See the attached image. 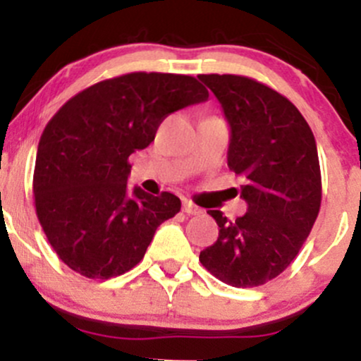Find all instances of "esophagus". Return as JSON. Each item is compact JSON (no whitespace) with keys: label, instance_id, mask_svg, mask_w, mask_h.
I'll return each mask as SVG.
<instances>
[{"label":"esophagus","instance_id":"1","mask_svg":"<svg viewBox=\"0 0 361 361\" xmlns=\"http://www.w3.org/2000/svg\"><path fill=\"white\" fill-rule=\"evenodd\" d=\"M183 212L186 215H198L202 212V209H198L192 200H183Z\"/></svg>","mask_w":361,"mask_h":361}]
</instances>
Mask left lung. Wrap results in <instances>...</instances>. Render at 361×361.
<instances>
[{"mask_svg": "<svg viewBox=\"0 0 361 361\" xmlns=\"http://www.w3.org/2000/svg\"><path fill=\"white\" fill-rule=\"evenodd\" d=\"M231 126L227 166L246 185L247 212L235 221L209 210L219 238L200 252L215 279L238 288L279 276L299 255L321 209L322 183L312 130L288 98L238 74H200Z\"/></svg>", "mask_w": 361, "mask_h": 361, "instance_id": "left-lung-1", "label": "left lung"}]
</instances>
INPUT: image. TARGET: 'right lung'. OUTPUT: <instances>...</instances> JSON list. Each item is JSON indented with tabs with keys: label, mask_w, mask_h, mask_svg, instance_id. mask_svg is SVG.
Segmentation results:
<instances>
[{
	"label": "right lung",
	"mask_w": 361,
	"mask_h": 361,
	"mask_svg": "<svg viewBox=\"0 0 361 361\" xmlns=\"http://www.w3.org/2000/svg\"><path fill=\"white\" fill-rule=\"evenodd\" d=\"M193 76L128 73L74 94L49 120L34 169V204L52 250L86 279L135 267L157 227L180 212L173 193H127L128 156L147 147L173 111L205 102Z\"/></svg>",
	"instance_id": "right-lung-1"
}]
</instances>
